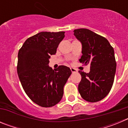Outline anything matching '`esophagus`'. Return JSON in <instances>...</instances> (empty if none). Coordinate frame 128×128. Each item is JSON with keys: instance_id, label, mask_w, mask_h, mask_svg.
Returning a JSON list of instances; mask_svg holds the SVG:
<instances>
[{"instance_id": "obj_1", "label": "esophagus", "mask_w": 128, "mask_h": 128, "mask_svg": "<svg viewBox=\"0 0 128 128\" xmlns=\"http://www.w3.org/2000/svg\"><path fill=\"white\" fill-rule=\"evenodd\" d=\"M70 70L71 71H72V73H76V72H78V70L74 68H70Z\"/></svg>"}]
</instances>
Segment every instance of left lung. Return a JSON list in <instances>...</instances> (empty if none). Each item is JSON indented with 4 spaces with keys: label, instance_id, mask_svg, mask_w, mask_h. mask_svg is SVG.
I'll return each instance as SVG.
<instances>
[{
    "label": "left lung",
    "instance_id": "left-lung-1",
    "mask_svg": "<svg viewBox=\"0 0 128 128\" xmlns=\"http://www.w3.org/2000/svg\"><path fill=\"white\" fill-rule=\"evenodd\" d=\"M74 32L82 44L80 62L90 65L89 73L79 70L78 90L85 100L98 102L109 94L114 83L117 66L114 48L106 38L89 29H75Z\"/></svg>",
    "mask_w": 128,
    "mask_h": 128
}]
</instances>
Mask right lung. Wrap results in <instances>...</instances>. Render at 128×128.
Instances as JSON below:
<instances>
[{
	"label": "right lung",
	"mask_w": 128,
	"mask_h": 128,
	"mask_svg": "<svg viewBox=\"0 0 128 128\" xmlns=\"http://www.w3.org/2000/svg\"><path fill=\"white\" fill-rule=\"evenodd\" d=\"M65 32H40L26 40L18 54L17 73L26 94L42 107H52L63 95V87L72 74L60 65L52 70L49 58L56 53Z\"/></svg>",
	"instance_id": "right-lung-1"
}]
</instances>
